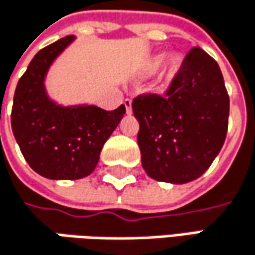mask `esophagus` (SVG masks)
<instances>
[{"instance_id":"obj_1","label":"esophagus","mask_w":255,"mask_h":255,"mask_svg":"<svg viewBox=\"0 0 255 255\" xmlns=\"http://www.w3.org/2000/svg\"><path fill=\"white\" fill-rule=\"evenodd\" d=\"M123 103H124V106H126V112H127V114H131V99H126Z\"/></svg>"}]
</instances>
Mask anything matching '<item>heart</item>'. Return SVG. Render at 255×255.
<instances>
[{"mask_svg": "<svg viewBox=\"0 0 255 255\" xmlns=\"http://www.w3.org/2000/svg\"><path fill=\"white\" fill-rule=\"evenodd\" d=\"M162 62V56H155L149 63H147V71L149 72H153L158 69V66L161 65ZM180 57L176 56V54H171L168 56L165 60H164V66H162V77H165L167 79L173 78V75H176V72L178 71L180 68Z\"/></svg>", "mask_w": 255, "mask_h": 255, "instance_id": "obj_1", "label": "heart"}]
</instances>
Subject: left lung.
Segmentation results:
<instances>
[{"label":"left lung","instance_id":"8db88e82","mask_svg":"<svg viewBox=\"0 0 255 255\" xmlns=\"http://www.w3.org/2000/svg\"><path fill=\"white\" fill-rule=\"evenodd\" d=\"M131 108L141 165L153 180L183 184L201 177L225 143L229 94L217 62L199 47L186 54L164 96L140 94Z\"/></svg>","mask_w":255,"mask_h":255}]
</instances>
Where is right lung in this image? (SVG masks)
I'll use <instances>...</instances> for the list:
<instances>
[{
    "label": "right lung",
    "instance_id": "obj_1",
    "mask_svg": "<svg viewBox=\"0 0 255 255\" xmlns=\"http://www.w3.org/2000/svg\"><path fill=\"white\" fill-rule=\"evenodd\" d=\"M74 38L65 36L39 50L19 79L13 99L14 138L30 168L51 180L91 174L105 141L126 114L124 105L103 111L93 105L60 106L48 99L44 87L47 71Z\"/></svg>",
    "mask_w": 255,
    "mask_h": 255
}]
</instances>
